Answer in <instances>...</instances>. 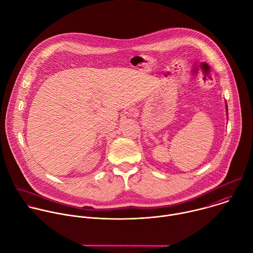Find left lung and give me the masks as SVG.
I'll return each instance as SVG.
<instances>
[{"instance_id": "left-lung-1", "label": "left lung", "mask_w": 253, "mask_h": 253, "mask_svg": "<svg viewBox=\"0 0 253 253\" xmlns=\"http://www.w3.org/2000/svg\"><path fill=\"white\" fill-rule=\"evenodd\" d=\"M226 108H227V105H226Z\"/></svg>"}]
</instances>
